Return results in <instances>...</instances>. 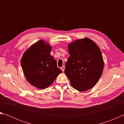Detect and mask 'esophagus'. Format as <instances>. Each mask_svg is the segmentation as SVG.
Here are the masks:
<instances>
[{"label":"esophagus","mask_w":124,"mask_h":124,"mask_svg":"<svg viewBox=\"0 0 124 124\" xmlns=\"http://www.w3.org/2000/svg\"><path fill=\"white\" fill-rule=\"evenodd\" d=\"M61 69L62 70V71H64V69H65V67H64V66H63V67H62L61 68Z\"/></svg>","instance_id":"obj_1"}]
</instances>
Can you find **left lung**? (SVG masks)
I'll list each match as a JSON object with an SVG mask.
<instances>
[{
	"instance_id": "1",
	"label": "left lung",
	"mask_w": 124,
	"mask_h": 124,
	"mask_svg": "<svg viewBox=\"0 0 124 124\" xmlns=\"http://www.w3.org/2000/svg\"><path fill=\"white\" fill-rule=\"evenodd\" d=\"M70 56L65 63V74L73 88L86 91L96 85L102 74L104 61L99 46L85 38L68 44Z\"/></svg>"
}]
</instances>
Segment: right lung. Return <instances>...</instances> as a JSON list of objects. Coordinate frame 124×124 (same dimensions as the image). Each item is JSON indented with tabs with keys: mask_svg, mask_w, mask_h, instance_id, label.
Here are the masks:
<instances>
[{
	"mask_svg": "<svg viewBox=\"0 0 124 124\" xmlns=\"http://www.w3.org/2000/svg\"><path fill=\"white\" fill-rule=\"evenodd\" d=\"M52 47L44 40L31 45L23 54L21 63L27 81L37 88L44 89L53 83L62 71L51 55Z\"/></svg>",
	"mask_w": 124,
	"mask_h": 124,
	"instance_id": "obj_1",
	"label": "right lung"
}]
</instances>
